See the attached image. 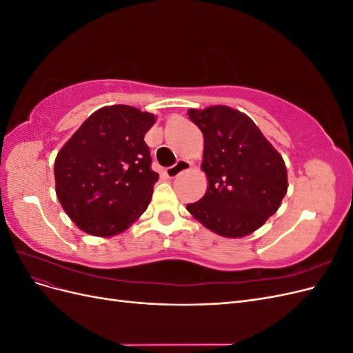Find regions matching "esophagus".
Here are the masks:
<instances>
[{"mask_svg": "<svg viewBox=\"0 0 353 353\" xmlns=\"http://www.w3.org/2000/svg\"><path fill=\"white\" fill-rule=\"evenodd\" d=\"M191 166H193V165H191V163L188 162V160L179 159L174 166H170V168H168V169L165 170V175H166L168 178H175V176H178L181 172H185V170H190Z\"/></svg>", "mask_w": 353, "mask_h": 353, "instance_id": "1", "label": "esophagus"}]
</instances>
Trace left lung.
<instances>
[{
	"mask_svg": "<svg viewBox=\"0 0 353 353\" xmlns=\"http://www.w3.org/2000/svg\"><path fill=\"white\" fill-rule=\"evenodd\" d=\"M205 137L201 169L208 191L187 210L222 237L249 236L279 210L287 193L281 154L244 113L227 105L190 109Z\"/></svg>",
	"mask_w": 353,
	"mask_h": 353,
	"instance_id": "obj_1",
	"label": "left lung"
}]
</instances>
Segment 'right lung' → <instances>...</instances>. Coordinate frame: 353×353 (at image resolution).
Here are the masks:
<instances>
[{"mask_svg":"<svg viewBox=\"0 0 353 353\" xmlns=\"http://www.w3.org/2000/svg\"><path fill=\"white\" fill-rule=\"evenodd\" d=\"M154 121L131 105H109L94 112L61 147L56 193L82 231L112 237L145 212L159 179L144 141Z\"/></svg>","mask_w":353,"mask_h":353,"instance_id":"add662e5","label":"right lung"}]
</instances>
